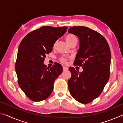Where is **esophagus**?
Here are the masks:
<instances>
[{
	"instance_id": "1",
	"label": "esophagus",
	"mask_w": 123,
	"mask_h": 123,
	"mask_svg": "<svg viewBox=\"0 0 123 123\" xmlns=\"http://www.w3.org/2000/svg\"><path fill=\"white\" fill-rule=\"evenodd\" d=\"M63 71H66V70H68V68L66 67L63 66Z\"/></svg>"
}]
</instances>
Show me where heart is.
Here are the masks:
<instances>
[{"label": "heart", "instance_id": "obj_1", "mask_svg": "<svg viewBox=\"0 0 123 123\" xmlns=\"http://www.w3.org/2000/svg\"><path fill=\"white\" fill-rule=\"evenodd\" d=\"M65 40L67 42V43L69 45H70L74 41H76L77 39L74 35L72 34H68L65 36ZM55 45L56 43H55V44H54V47H55ZM60 61L63 63H66L67 62V59L66 57H61V59H60Z\"/></svg>", "mask_w": 123, "mask_h": 123}]
</instances>
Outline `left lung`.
Segmentation results:
<instances>
[{
    "mask_svg": "<svg viewBox=\"0 0 123 123\" xmlns=\"http://www.w3.org/2000/svg\"><path fill=\"white\" fill-rule=\"evenodd\" d=\"M68 32L78 37L80 48L74 64L82 66L79 73L69 67L68 80L70 94L76 101L86 104L98 97L108 82L110 74L111 51L109 44L101 34L87 27L73 26Z\"/></svg>",
    "mask_w": 123,
    "mask_h": 123,
    "instance_id": "obj_1",
    "label": "left lung"
}]
</instances>
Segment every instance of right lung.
Returning <instances> with one entry per match:
<instances>
[{"label":"right lung","instance_id":"right-lung-1","mask_svg":"<svg viewBox=\"0 0 123 123\" xmlns=\"http://www.w3.org/2000/svg\"><path fill=\"white\" fill-rule=\"evenodd\" d=\"M67 29V26H42L29 33L20 43L15 64L18 82L32 101L48 98L53 90L55 79L62 73L61 64L56 63L52 67L47 68L44 61Z\"/></svg>","mask_w":123,"mask_h":123}]
</instances>
